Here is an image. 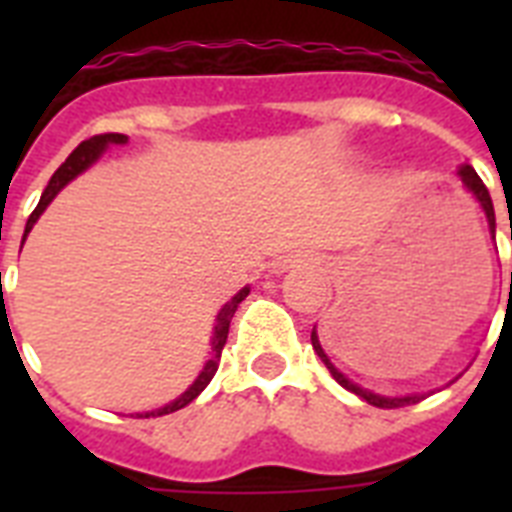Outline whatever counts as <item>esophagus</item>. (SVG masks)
I'll return each instance as SVG.
<instances>
[{"mask_svg": "<svg viewBox=\"0 0 512 512\" xmlns=\"http://www.w3.org/2000/svg\"><path fill=\"white\" fill-rule=\"evenodd\" d=\"M276 271H287V263H276Z\"/></svg>", "mask_w": 512, "mask_h": 512, "instance_id": "esophagus-1", "label": "esophagus"}]
</instances>
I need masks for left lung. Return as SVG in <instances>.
Listing matches in <instances>:
<instances>
[{
  "label": "left lung",
  "mask_w": 512,
  "mask_h": 512,
  "mask_svg": "<svg viewBox=\"0 0 512 512\" xmlns=\"http://www.w3.org/2000/svg\"><path fill=\"white\" fill-rule=\"evenodd\" d=\"M460 177H462V183H465V188H468L473 196L478 199V204L484 207L486 217H489V225H492V233H494V207H492V196H489V191H486V185L484 180L476 175V170L470 167V164H465L460 170ZM510 239H512V228H510ZM510 292H512V271H510ZM311 342H313V350L319 353V358L327 364V369L332 372V377H335L337 382H340L342 388L350 390V393H356V396H361L364 401H369L372 406H380V409H398V406H409V404H417V401H422V396H404V398H385V396H377V393H369V390L364 388H358V385H353V382L345 377L342 372H337L335 366H332V361L327 358V353L321 350L319 345V337H316V332L311 335Z\"/></svg>",
  "instance_id": "1"
}]
</instances>
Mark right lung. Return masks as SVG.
Wrapping results in <instances>:
<instances>
[{
	"mask_svg": "<svg viewBox=\"0 0 512 512\" xmlns=\"http://www.w3.org/2000/svg\"><path fill=\"white\" fill-rule=\"evenodd\" d=\"M108 143H127V135H119V132H106V135H95V138L90 140H84V143H79V146L74 148V154L68 156L66 162L60 164L58 172L50 177V183H47V188H44L42 193V199H39V204H36V209L28 215V223H26V233L34 228V223L39 220V215H42L44 209H47V204H50L55 196H58V191L63 188L66 183H71L79 172H84L87 167H90L95 159H98L100 154H103V148L108 146ZM26 233H23V239H26ZM249 295V289L244 287L239 292V295L233 297L231 303L223 305V311L217 313V324H215V337H212V358L207 361V366H204V372L199 374V380L193 382L191 388L185 390L183 396L177 398V401H172V404H167L164 409H156V412L151 414H172L177 412V409H183V406H188L193 401V398L199 396L201 390L207 388L209 380L215 377L217 372V361H220V353H223V345L225 340H228V327H231V319H233V313H236V308H239V303L244 300V297ZM148 417V414H146Z\"/></svg>",
	"mask_w": 512,
	"mask_h": 512,
	"instance_id": "1",
	"label": "right lung"
}]
</instances>
